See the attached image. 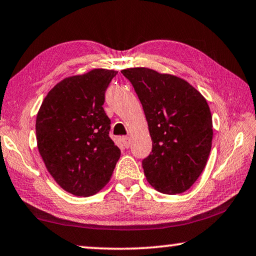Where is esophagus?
Instances as JSON below:
<instances>
[{
  "label": "esophagus",
  "mask_w": 256,
  "mask_h": 256,
  "mask_svg": "<svg viewBox=\"0 0 256 256\" xmlns=\"http://www.w3.org/2000/svg\"><path fill=\"white\" fill-rule=\"evenodd\" d=\"M122 143H124V148H129V146H130V140H129V137H122Z\"/></svg>",
  "instance_id": "1"
}]
</instances>
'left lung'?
I'll list each match as a JSON object with an SVG mask.
<instances>
[{"label":"left lung","instance_id":"left-lung-1","mask_svg":"<svg viewBox=\"0 0 256 256\" xmlns=\"http://www.w3.org/2000/svg\"><path fill=\"white\" fill-rule=\"evenodd\" d=\"M143 106L152 151L143 159L148 182L165 194L186 192L208 160L212 116L204 97L179 77L149 68L121 72Z\"/></svg>","mask_w":256,"mask_h":256}]
</instances>
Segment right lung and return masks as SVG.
Returning a JSON list of instances; mask_svg holds the SVG:
<instances>
[{"instance_id": "right-lung-1", "label": "right lung", "mask_w": 256, "mask_h": 256, "mask_svg": "<svg viewBox=\"0 0 256 256\" xmlns=\"http://www.w3.org/2000/svg\"><path fill=\"white\" fill-rule=\"evenodd\" d=\"M116 74L94 69L64 78L48 92L36 116V143L47 171L72 195L100 190L120 158L102 107Z\"/></svg>"}]
</instances>
